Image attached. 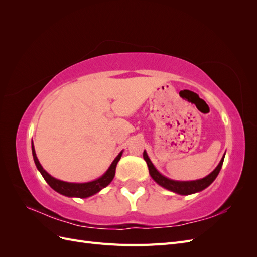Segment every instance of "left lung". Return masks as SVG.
Returning <instances> with one entry per match:
<instances>
[{
	"label": "left lung",
	"instance_id": "left-lung-1",
	"mask_svg": "<svg viewBox=\"0 0 257 257\" xmlns=\"http://www.w3.org/2000/svg\"><path fill=\"white\" fill-rule=\"evenodd\" d=\"M225 157V155H224ZM224 157L222 158L220 164L216 166V168L213 170V172L208 175L207 177L200 179V180H196V181H174V180H170V179L164 177L163 175H161L155 167L153 166V164L151 163L150 159L148 158V155L146 153V151H144V159L147 162V165L148 168H149V173L151 175V177L153 178V180L159 183L163 188H165L169 191H173L175 193L178 194H181V195H190V194L193 193H196V192H200L205 190L207 186H209L211 184L214 179L219 175L220 170L222 168L223 165V162H224Z\"/></svg>",
	"mask_w": 257,
	"mask_h": 257
}]
</instances>
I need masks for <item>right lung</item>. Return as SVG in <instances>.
<instances>
[{
  "label": "right lung",
  "mask_w": 257,
  "mask_h": 257,
  "mask_svg": "<svg viewBox=\"0 0 257 257\" xmlns=\"http://www.w3.org/2000/svg\"><path fill=\"white\" fill-rule=\"evenodd\" d=\"M32 153H33V159L37 169L41 172L46 182H47L54 191H57L58 193L62 194V195L69 196V197H79V198H85V197L94 195V194L104 189L105 186H107L112 181L115 174L116 164H118V162L121 159V155H122V152H120V154L114 159L112 164L110 165L109 168H108L107 172L102 177L96 179V180L87 182V183H69V182L58 180V179L51 177L47 172H46L36 158V153H35L33 145H32Z\"/></svg>",
  "instance_id": "obj_1"
}]
</instances>
